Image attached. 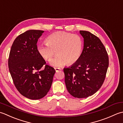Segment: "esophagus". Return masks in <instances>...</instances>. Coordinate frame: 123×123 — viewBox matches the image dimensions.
Wrapping results in <instances>:
<instances>
[{"label": "esophagus", "instance_id": "1", "mask_svg": "<svg viewBox=\"0 0 123 123\" xmlns=\"http://www.w3.org/2000/svg\"><path fill=\"white\" fill-rule=\"evenodd\" d=\"M55 69L56 72H58V71H60V70H61V69H60L59 68H55Z\"/></svg>", "mask_w": 123, "mask_h": 123}]
</instances>
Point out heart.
<instances>
[{
	"label": "heart",
	"instance_id": "b5f03b06",
	"mask_svg": "<svg viewBox=\"0 0 123 123\" xmlns=\"http://www.w3.org/2000/svg\"><path fill=\"white\" fill-rule=\"evenodd\" d=\"M46 44H39L37 49L42 58L50 61L57 51L58 56L50 62L55 67H61L68 64H75L81 58L83 40L78 34L64 31L56 32L46 39Z\"/></svg>",
	"mask_w": 123,
	"mask_h": 123
}]
</instances>
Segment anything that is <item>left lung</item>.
<instances>
[{
    "instance_id": "obj_1",
    "label": "left lung",
    "mask_w": 123,
    "mask_h": 123,
    "mask_svg": "<svg viewBox=\"0 0 123 123\" xmlns=\"http://www.w3.org/2000/svg\"><path fill=\"white\" fill-rule=\"evenodd\" d=\"M84 38L81 58L68 68H64L67 91L74 97L84 98L94 94L104 83L109 58L101 40L89 31H80Z\"/></svg>"
}]
</instances>
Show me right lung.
<instances>
[{
    "label": "right lung",
    "mask_w": 123,
    "mask_h": 123,
    "mask_svg": "<svg viewBox=\"0 0 123 123\" xmlns=\"http://www.w3.org/2000/svg\"><path fill=\"white\" fill-rule=\"evenodd\" d=\"M44 32L28 30L15 39L10 51L8 67L14 84L22 95L40 99L50 89L55 69L46 65L37 51V42Z\"/></svg>",
    "instance_id": "right-lung-1"
}]
</instances>
